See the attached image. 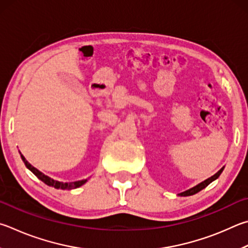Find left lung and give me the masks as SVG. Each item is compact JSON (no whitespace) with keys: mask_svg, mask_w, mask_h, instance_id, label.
<instances>
[{"mask_svg":"<svg viewBox=\"0 0 248 248\" xmlns=\"http://www.w3.org/2000/svg\"><path fill=\"white\" fill-rule=\"evenodd\" d=\"M223 169H224V167H222L221 169H220L217 173H215L213 177H210V178H208V179H206L205 181H202V182H201L200 184H197V186H195L194 187H192V188H190V190H186V191H184V192H182V193H179V196H190V195H194V194H196L197 192H200V191H202V188H205L207 186H209V184L213 182V181H215L216 179H218L219 177H220V174H221V172L223 171Z\"/></svg>","mask_w":248,"mask_h":248,"instance_id":"left-lung-1","label":"left lung"}]
</instances>
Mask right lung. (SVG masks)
I'll list each match as a JSON object with an SVG mask.
<instances>
[{"instance_id": "right-lung-1", "label": "right lung", "mask_w": 248, "mask_h": 248, "mask_svg": "<svg viewBox=\"0 0 248 248\" xmlns=\"http://www.w3.org/2000/svg\"><path fill=\"white\" fill-rule=\"evenodd\" d=\"M20 157L22 161L25 163V166L27 168H28L31 172H32L34 175H37V178L39 180H41L42 182H44L48 186H53L55 188H62V190H71V188H77L81 186H83V184L88 181V179H84V180H81V181H75V182H70V183H64V182H60V181H56V180L51 179L47 175H46L44 173H42L41 171H39L37 168H34L33 166H31L28 161L25 159V157L20 154Z\"/></svg>"}]
</instances>
